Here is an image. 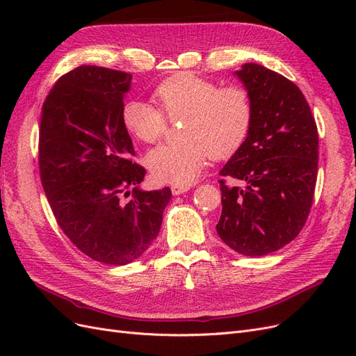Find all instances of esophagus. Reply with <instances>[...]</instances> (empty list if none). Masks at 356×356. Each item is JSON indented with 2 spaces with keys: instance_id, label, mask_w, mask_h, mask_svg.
Masks as SVG:
<instances>
[{
  "instance_id": "esophagus-1",
  "label": "esophagus",
  "mask_w": 356,
  "mask_h": 356,
  "mask_svg": "<svg viewBox=\"0 0 356 356\" xmlns=\"http://www.w3.org/2000/svg\"><path fill=\"white\" fill-rule=\"evenodd\" d=\"M170 190H172V195H174V196H179V195H182V193L188 191L190 187H188V186H172Z\"/></svg>"
}]
</instances>
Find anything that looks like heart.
Returning a JSON list of instances; mask_svg holds the SVG:
<instances>
[{"label":"heart","mask_w":356,"mask_h":356,"mask_svg":"<svg viewBox=\"0 0 356 356\" xmlns=\"http://www.w3.org/2000/svg\"><path fill=\"white\" fill-rule=\"evenodd\" d=\"M154 96L170 120L186 118L181 131L184 141L160 145L147 156L152 177L161 184H193L211 157H232L250 135L252 102L242 86L220 88L195 74L179 72L161 81ZM161 111L149 102L129 99L122 108V123L139 143L154 144L168 127Z\"/></svg>","instance_id":"b5f03b06"}]
</instances>
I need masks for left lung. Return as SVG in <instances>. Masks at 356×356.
<instances>
[{
    "label": "left lung",
    "instance_id": "obj_1",
    "mask_svg": "<svg viewBox=\"0 0 356 356\" xmlns=\"http://www.w3.org/2000/svg\"><path fill=\"white\" fill-rule=\"evenodd\" d=\"M251 96L252 124L245 144L220 170L217 233L242 255L281 250L303 229L318 175V127L297 86L258 63L236 71ZM224 177L245 182L230 188Z\"/></svg>",
    "mask_w": 356,
    "mask_h": 356
}]
</instances>
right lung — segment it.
<instances>
[{
	"instance_id": "obj_1",
	"label": "right lung",
	"mask_w": 356,
	"mask_h": 356,
	"mask_svg": "<svg viewBox=\"0 0 356 356\" xmlns=\"http://www.w3.org/2000/svg\"><path fill=\"white\" fill-rule=\"evenodd\" d=\"M131 80L123 71L77 67L49 92L40 124L41 184L59 227L83 254L114 266L148 250L172 197L169 187L139 188L145 169L132 160L122 123Z\"/></svg>"
}]
</instances>
